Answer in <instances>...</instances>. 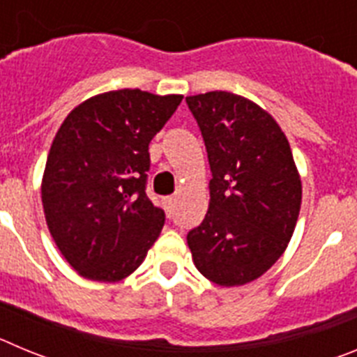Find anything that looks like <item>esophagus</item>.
Wrapping results in <instances>:
<instances>
[{
	"label": "esophagus",
	"mask_w": 357,
	"mask_h": 357,
	"mask_svg": "<svg viewBox=\"0 0 357 357\" xmlns=\"http://www.w3.org/2000/svg\"><path fill=\"white\" fill-rule=\"evenodd\" d=\"M164 204H166V211H168V214H173V209H175V204H176V197H168L166 200H164Z\"/></svg>",
	"instance_id": "esophagus-1"
}]
</instances>
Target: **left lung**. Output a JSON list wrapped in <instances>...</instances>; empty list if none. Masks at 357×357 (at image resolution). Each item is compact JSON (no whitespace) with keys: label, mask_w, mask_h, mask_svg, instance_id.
<instances>
[{"label":"left lung","mask_w":357,"mask_h":357,"mask_svg":"<svg viewBox=\"0 0 357 357\" xmlns=\"http://www.w3.org/2000/svg\"><path fill=\"white\" fill-rule=\"evenodd\" d=\"M185 102L213 173L209 209L189 230V250L211 282L243 286L284 254L301 213V175L284 132L257 103L227 91Z\"/></svg>","instance_id":"1"}]
</instances>
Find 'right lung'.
Returning <instances> with one entry per match:
<instances>
[{
    "instance_id": "add662e5",
    "label": "right lung",
    "mask_w": 357,
    "mask_h": 357,
    "mask_svg": "<svg viewBox=\"0 0 357 357\" xmlns=\"http://www.w3.org/2000/svg\"><path fill=\"white\" fill-rule=\"evenodd\" d=\"M182 98L109 91L75 107L56 132L40 195L50 234L78 275L118 282L159 238L166 216L144 193L148 144Z\"/></svg>"
}]
</instances>
